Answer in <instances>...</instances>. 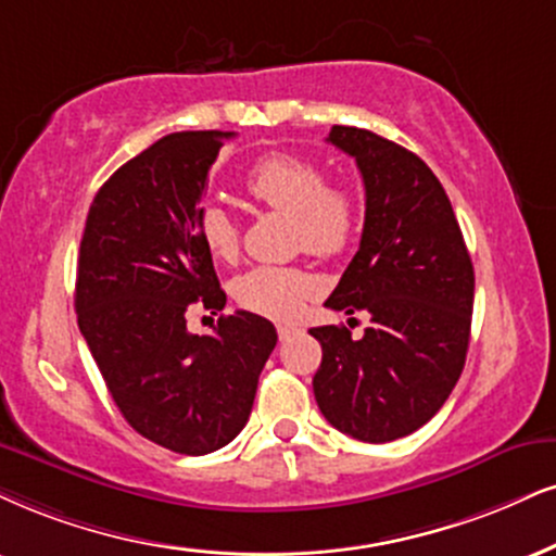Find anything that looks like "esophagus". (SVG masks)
<instances>
[{
    "label": "esophagus",
    "instance_id": "1",
    "mask_svg": "<svg viewBox=\"0 0 556 556\" xmlns=\"http://www.w3.org/2000/svg\"><path fill=\"white\" fill-rule=\"evenodd\" d=\"M301 330L299 327H293V325H278V338L280 340H291L293 334H299Z\"/></svg>",
    "mask_w": 556,
    "mask_h": 556
}]
</instances>
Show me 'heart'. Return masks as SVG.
<instances>
[{"label": "heart", "mask_w": 556, "mask_h": 556, "mask_svg": "<svg viewBox=\"0 0 556 556\" xmlns=\"http://www.w3.org/2000/svg\"><path fill=\"white\" fill-rule=\"evenodd\" d=\"M244 190L257 203L291 216L293 244L309 255L338 257L358 235V198L345 185H327L325 169L309 156L289 152L260 156L244 177ZM195 235L214 260L231 263L237 257V224L218 205L201 208ZM314 291V278L296 267H252L235 280L237 304L270 319L296 317Z\"/></svg>", "instance_id": "1"}]
</instances>
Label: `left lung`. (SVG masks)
Here are the masks:
<instances>
[{"mask_svg": "<svg viewBox=\"0 0 556 556\" xmlns=\"http://www.w3.org/2000/svg\"><path fill=\"white\" fill-rule=\"evenodd\" d=\"M366 188L361 247L325 301L366 312L371 327H314L321 345L314 396L340 433L387 443L415 433L464 371L475 267L443 185L420 156L366 128L332 126Z\"/></svg>", "mask_w": 556, "mask_h": 556, "instance_id": "1", "label": "left lung"}]
</instances>
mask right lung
Instances as JSON below:
<instances>
[{"label": "right lung", "mask_w": 556, "mask_h": 556, "mask_svg": "<svg viewBox=\"0 0 556 556\" xmlns=\"http://www.w3.org/2000/svg\"><path fill=\"white\" fill-rule=\"evenodd\" d=\"M231 131L169 134L115 169L89 205L77 260L79 332L113 402L143 438L185 456L235 441L276 348L252 312L188 332V309L226 293L195 235L201 195Z\"/></svg>", "instance_id": "add662e5"}]
</instances>
